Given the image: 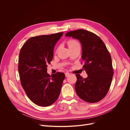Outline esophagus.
I'll return each instance as SVG.
<instances>
[{"label": "esophagus", "instance_id": "esophagus-1", "mask_svg": "<svg viewBox=\"0 0 130 130\" xmlns=\"http://www.w3.org/2000/svg\"><path fill=\"white\" fill-rule=\"evenodd\" d=\"M69 75H70V73H68V72H67L65 73V76H66V77H68Z\"/></svg>", "mask_w": 130, "mask_h": 130}]
</instances>
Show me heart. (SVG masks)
Masks as SVG:
<instances>
[{
    "label": "heart",
    "mask_w": 130,
    "mask_h": 130,
    "mask_svg": "<svg viewBox=\"0 0 130 130\" xmlns=\"http://www.w3.org/2000/svg\"><path fill=\"white\" fill-rule=\"evenodd\" d=\"M68 46L69 47V48L72 47H74V46H76L78 45H80L79 42L74 39H72V40H70L68 41Z\"/></svg>",
    "instance_id": "b5f03b06"
}]
</instances>
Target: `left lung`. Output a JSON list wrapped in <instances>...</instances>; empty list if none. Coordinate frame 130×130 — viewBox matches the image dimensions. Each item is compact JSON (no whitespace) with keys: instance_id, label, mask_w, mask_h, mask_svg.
<instances>
[{"instance_id":"obj_1","label":"left lung","mask_w":130,"mask_h":130,"mask_svg":"<svg viewBox=\"0 0 130 130\" xmlns=\"http://www.w3.org/2000/svg\"><path fill=\"white\" fill-rule=\"evenodd\" d=\"M65 36L80 42L84 63L83 67L88 75L84 79L79 74L76 75L77 94L86 102H99L106 95L114 75L109 52L99 37L90 31L78 29L67 32Z\"/></svg>"}]
</instances>
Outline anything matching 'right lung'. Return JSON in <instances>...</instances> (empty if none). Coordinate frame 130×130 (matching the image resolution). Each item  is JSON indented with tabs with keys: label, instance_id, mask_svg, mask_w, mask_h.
I'll return each instance as SVG.
<instances>
[{
	"label": "right lung",
	"instance_id": "1",
	"mask_svg": "<svg viewBox=\"0 0 130 130\" xmlns=\"http://www.w3.org/2000/svg\"><path fill=\"white\" fill-rule=\"evenodd\" d=\"M63 32L36 36L28 39L19 54L18 72L21 85L35 104L48 106L58 99L65 78L63 72L50 76L47 65L53 57V49Z\"/></svg>",
	"mask_w": 130,
	"mask_h": 130
}]
</instances>
